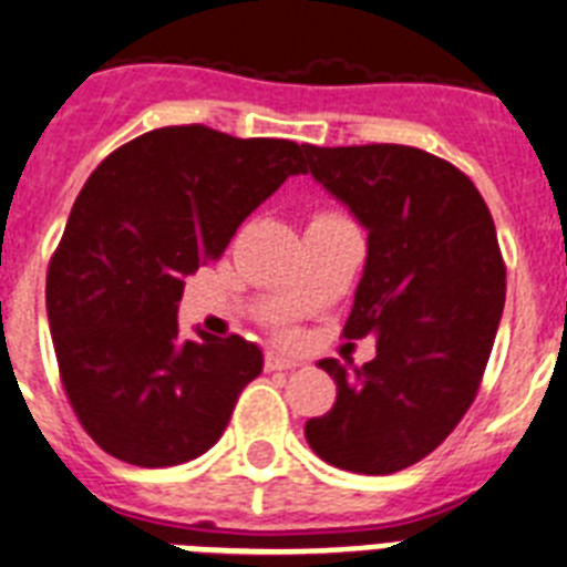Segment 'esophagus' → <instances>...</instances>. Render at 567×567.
Masks as SVG:
<instances>
[{"label":"esophagus","mask_w":567,"mask_h":567,"mask_svg":"<svg viewBox=\"0 0 567 567\" xmlns=\"http://www.w3.org/2000/svg\"><path fill=\"white\" fill-rule=\"evenodd\" d=\"M265 368L267 371H293V368H300V359H293V355L285 353H267Z\"/></svg>","instance_id":"34e87169"}]
</instances>
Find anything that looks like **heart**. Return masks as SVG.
<instances>
[{
	"mask_svg": "<svg viewBox=\"0 0 567 567\" xmlns=\"http://www.w3.org/2000/svg\"><path fill=\"white\" fill-rule=\"evenodd\" d=\"M318 217H327V214H318Z\"/></svg>",
	"mask_w": 567,
	"mask_h": 567,
	"instance_id": "heart-1",
	"label": "heart"
}]
</instances>
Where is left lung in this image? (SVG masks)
Listing matches in <instances>:
<instances>
[{"mask_svg":"<svg viewBox=\"0 0 567 567\" xmlns=\"http://www.w3.org/2000/svg\"><path fill=\"white\" fill-rule=\"evenodd\" d=\"M318 185L368 231L347 338H377L362 368L320 359L336 405L306 423L323 462L394 474L421 462L471 409L506 300L497 231L465 173L400 144H302Z\"/></svg>","mask_w":567,"mask_h":567,"instance_id":"1","label":"left lung"}]
</instances>
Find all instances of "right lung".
Wrapping results in <instances>:
<instances>
[{
  "label": "right lung",
  "mask_w": 567,
  "mask_h": 567,
  "mask_svg": "<svg viewBox=\"0 0 567 567\" xmlns=\"http://www.w3.org/2000/svg\"><path fill=\"white\" fill-rule=\"evenodd\" d=\"M297 173L293 141L205 126L153 128L91 173L49 261L47 315L66 396L105 453L171 467L217 444L265 355L240 336L182 338L185 276Z\"/></svg>",
  "instance_id": "obj_1"
}]
</instances>
